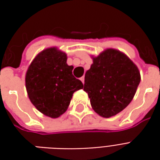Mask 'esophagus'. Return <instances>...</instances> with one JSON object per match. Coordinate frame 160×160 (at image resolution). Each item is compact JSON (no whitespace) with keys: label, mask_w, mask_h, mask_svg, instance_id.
I'll return each mask as SVG.
<instances>
[{"label":"esophagus","mask_w":160,"mask_h":160,"mask_svg":"<svg viewBox=\"0 0 160 160\" xmlns=\"http://www.w3.org/2000/svg\"><path fill=\"white\" fill-rule=\"evenodd\" d=\"M80 80H81V81H82V83L84 84V82H85V77L84 76L81 77V78H80Z\"/></svg>","instance_id":"34e87169"}]
</instances>
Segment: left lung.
I'll list each match as a JSON object with an SVG mask.
<instances>
[{
	"label": "left lung",
	"mask_w": 160,
	"mask_h": 160,
	"mask_svg": "<svg viewBox=\"0 0 160 160\" xmlns=\"http://www.w3.org/2000/svg\"><path fill=\"white\" fill-rule=\"evenodd\" d=\"M85 75L84 91L91 105L103 118H111L129 104L141 81L137 66L125 54L107 49L97 57Z\"/></svg>",
	"instance_id": "left-lung-1"
}]
</instances>
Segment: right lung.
<instances>
[{
	"label": "right lung",
	"instance_id": "obj_1",
	"mask_svg": "<svg viewBox=\"0 0 160 160\" xmlns=\"http://www.w3.org/2000/svg\"><path fill=\"white\" fill-rule=\"evenodd\" d=\"M66 53L49 48L34 58L26 74L28 97L38 111L51 118H59L70 104L74 92L83 84L73 75Z\"/></svg>",
	"mask_w": 160,
	"mask_h": 160
}]
</instances>
